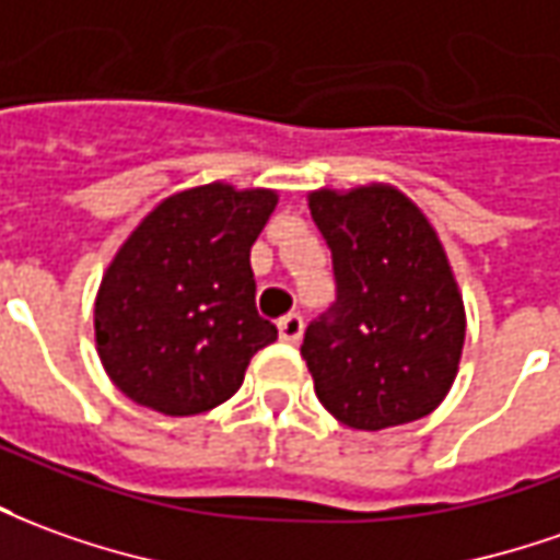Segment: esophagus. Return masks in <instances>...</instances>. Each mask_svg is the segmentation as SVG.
<instances>
[{
    "label": "esophagus",
    "mask_w": 560,
    "mask_h": 560,
    "mask_svg": "<svg viewBox=\"0 0 560 560\" xmlns=\"http://www.w3.org/2000/svg\"><path fill=\"white\" fill-rule=\"evenodd\" d=\"M277 329H280V338L287 341V345H299L304 335V319L299 314H287V317L277 323Z\"/></svg>",
    "instance_id": "34e87169"
}]
</instances>
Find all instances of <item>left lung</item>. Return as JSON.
Here are the masks:
<instances>
[{
    "label": "left lung",
    "mask_w": 560,
    "mask_h": 560,
    "mask_svg": "<svg viewBox=\"0 0 560 560\" xmlns=\"http://www.w3.org/2000/svg\"><path fill=\"white\" fill-rule=\"evenodd\" d=\"M331 249L338 304L304 331L302 357L331 418L387 430L448 396L466 341L464 292L415 200L390 183L307 191Z\"/></svg>",
    "instance_id": "obj_1"
}]
</instances>
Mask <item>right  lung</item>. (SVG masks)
<instances>
[{
	"label": "right lung",
	"mask_w": 560,
	"mask_h": 560,
	"mask_svg": "<svg viewBox=\"0 0 560 560\" xmlns=\"http://www.w3.org/2000/svg\"><path fill=\"white\" fill-rule=\"evenodd\" d=\"M280 195L231 183L158 200L103 271L96 357L109 381L170 418L210 411L241 390L246 365L277 338L258 317L249 246Z\"/></svg>",
	"instance_id": "obj_1"
}]
</instances>
